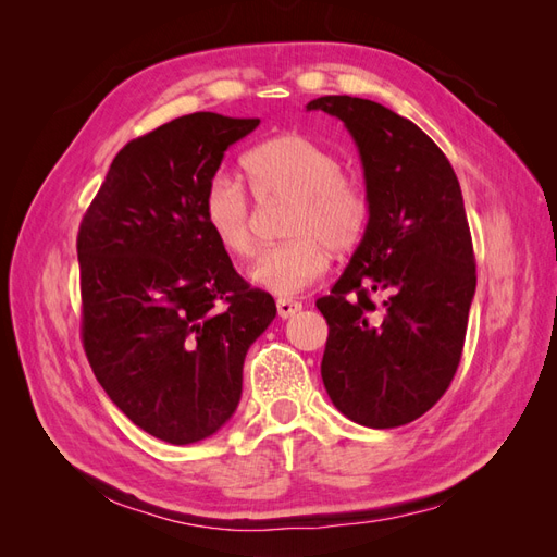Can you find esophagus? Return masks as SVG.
I'll return each instance as SVG.
<instances>
[{
	"mask_svg": "<svg viewBox=\"0 0 557 557\" xmlns=\"http://www.w3.org/2000/svg\"><path fill=\"white\" fill-rule=\"evenodd\" d=\"M276 309H278L281 318H290V315H295L301 309V305H299V301H295V299H278L276 301Z\"/></svg>",
	"mask_w": 557,
	"mask_h": 557,
	"instance_id": "34e87169",
	"label": "esophagus"
}]
</instances>
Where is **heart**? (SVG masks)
Returning <instances> with one entry per match:
<instances>
[{
  "label": "heart",
  "instance_id": "heart-1",
  "mask_svg": "<svg viewBox=\"0 0 557 557\" xmlns=\"http://www.w3.org/2000/svg\"><path fill=\"white\" fill-rule=\"evenodd\" d=\"M250 193L258 201L290 199L285 237L290 242L264 248L250 264V281L290 297L318 278L332 262V250L356 248L372 218V199L360 181L344 176L342 162L325 146L301 132H281L252 146L244 156ZM201 215L213 239L234 258L256 250V209L244 183L215 174L201 195Z\"/></svg>",
  "mask_w": 557,
  "mask_h": 557
}]
</instances>
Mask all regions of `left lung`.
<instances>
[{"label": "left lung", "instance_id": "1", "mask_svg": "<svg viewBox=\"0 0 557 557\" xmlns=\"http://www.w3.org/2000/svg\"><path fill=\"white\" fill-rule=\"evenodd\" d=\"M307 109L346 125L372 199L346 272L315 301L330 327L320 376L356 423L407 425L442 399L462 358L476 260L460 183L423 129L372 99L325 95Z\"/></svg>", "mask_w": 557, "mask_h": 557}]
</instances>
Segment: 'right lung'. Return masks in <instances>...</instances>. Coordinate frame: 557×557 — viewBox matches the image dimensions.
<instances>
[{
  "label": "right lung",
  "instance_id": "right-lung-1",
  "mask_svg": "<svg viewBox=\"0 0 557 557\" xmlns=\"http://www.w3.org/2000/svg\"><path fill=\"white\" fill-rule=\"evenodd\" d=\"M258 125L199 111L132 139L78 227L88 362L134 425L174 446L232 418L246 352L276 318L201 215L225 150Z\"/></svg>",
  "mask_w": 557,
  "mask_h": 557
}]
</instances>
